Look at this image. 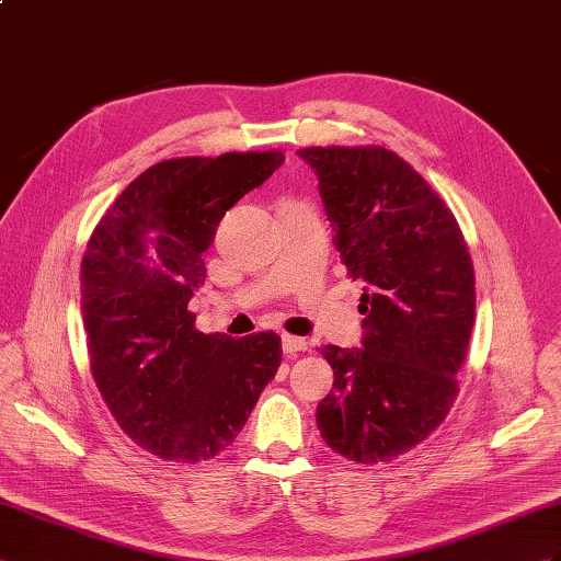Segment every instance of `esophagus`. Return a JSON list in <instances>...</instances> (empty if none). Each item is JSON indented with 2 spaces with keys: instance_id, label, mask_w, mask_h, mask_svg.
<instances>
[{
  "instance_id": "obj_1",
  "label": "esophagus",
  "mask_w": 561,
  "mask_h": 561,
  "mask_svg": "<svg viewBox=\"0 0 561 561\" xmlns=\"http://www.w3.org/2000/svg\"><path fill=\"white\" fill-rule=\"evenodd\" d=\"M282 348L286 355H294V353H304L310 348V343L300 336H291V334H284L282 336Z\"/></svg>"
}]
</instances>
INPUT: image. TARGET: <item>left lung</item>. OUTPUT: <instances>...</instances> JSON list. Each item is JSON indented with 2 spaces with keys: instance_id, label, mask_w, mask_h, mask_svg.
Returning <instances> with one entry per match:
<instances>
[{
  "instance_id": "left-lung-1",
  "label": "left lung",
  "mask_w": 561,
  "mask_h": 561,
  "mask_svg": "<svg viewBox=\"0 0 561 561\" xmlns=\"http://www.w3.org/2000/svg\"><path fill=\"white\" fill-rule=\"evenodd\" d=\"M314 170L334 247L360 298L363 346H324L334 389L318 428L353 462H391L445 420L457 396L477 289L455 215L383 147L296 151Z\"/></svg>"
}]
</instances>
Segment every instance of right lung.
<instances>
[{"mask_svg": "<svg viewBox=\"0 0 561 561\" xmlns=\"http://www.w3.org/2000/svg\"><path fill=\"white\" fill-rule=\"evenodd\" d=\"M282 163V151L156 163L113 201L82 255L99 393L139 448L170 462H206L232 445L279 369L275 332L201 334L186 306L225 210Z\"/></svg>", "mask_w": 561, "mask_h": 561, "instance_id": "right-lung-1", "label": "right lung"}]
</instances>
